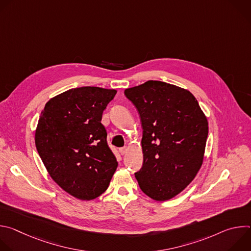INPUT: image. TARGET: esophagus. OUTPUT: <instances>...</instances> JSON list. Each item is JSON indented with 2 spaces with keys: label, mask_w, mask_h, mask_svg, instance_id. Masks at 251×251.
<instances>
[{
  "label": "esophagus",
  "mask_w": 251,
  "mask_h": 251,
  "mask_svg": "<svg viewBox=\"0 0 251 251\" xmlns=\"http://www.w3.org/2000/svg\"><path fill=\"white\" fill-rule=\"evenodd\" d=\"M119 152H120V154H121L122 156H124V155H126V154H127V152H128V148H127V147L121 148V149H119Z\"/></svg>",
  "instance_id": "obj_1"
}]
</instances>
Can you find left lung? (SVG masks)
I'll use <instances>...</instances> for the list:
<instances>
[{
    "mask_svg": "<svg viewBox=\"0 0 251 251\" xmlns=\"http://www.w3.org/2000/svg\"><path fill=\"white\" fill-rule=\"evenodd\" d=\"M140 114L143 166L135 173L142 192L164 201L183 192L200 171L207 119L187 89L158 80L127 88Z\"/></svg>",
    "mask_w": 251,
    "mask_h": 251,
    "instance_id": "obj_1",
    "label": "left lung"
}]
</instances>
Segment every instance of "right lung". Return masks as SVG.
Here are the masks:
<instances>
[{"label": "right lung", "instance_id": "right-lung-1", "mask_svg": "<svg viewBox=\"0 0 251 251\" xmlns=\"http://www.w3.org/2000/svg\"><path fill=\"white\" fill-rule=\"evenodd\" d=\"M116 93L94 86L64 91L46 103L35 129V147L50 176L81 201L102 195L118 166L101 124Z\"/></svg>", "mask_w": 251, "mask_h": 251}]
</instances>
